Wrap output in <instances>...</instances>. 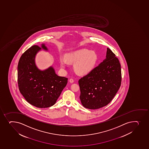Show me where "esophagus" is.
<instances>
[{
	"instance_id": "34e87169",
	"label": "esophagus",
	"mask_w": 149,
	"mask_h": 149,
	"mask_svg": "<svg viewBox=\"0 0 149 149\" xmlns=\"http://www.w3.org/2000/svg\"><path fill=\"white\" fill-rule=\"evenodd\" d=\"M69 81H70L71 83H73L74 82V80L73 79L71 78L69 80Z\"/></svg>"
}]
</instances>
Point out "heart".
Masks as SVG:
<instances>
[{"label": "heart", "instance_id": "heart-1", "mask_svg": "<svg viewBox=\"0 0 149 149\" xmlns=\"http://www.w3.org/2000/svg\"><path fill=\"white\" fill-rule=\"evenodd\" d=\"M66 58L60 57L61 68L65 69L70 63H75L74 68L78 73L86 74L91 72L96 65L98 58L96 53L88 49H82L66 54Z\"/></svg>", "mask_w": 149, "mask_h": 149}]
</instances>
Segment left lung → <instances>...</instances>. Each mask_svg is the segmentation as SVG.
<instances>
[{
  "label": "left lung",
  "mask_w": 149,
  "mask_h": 149,
  "mask_svg": "<svg viewBox=\"0 0 149 149\" xmlns=\"http://www.w3.org/2000/svg\"><path fill=\"white\" fill-rule=\"evenodd\" d=\"M121 78L119 60L107 48L106 59L79 80L81 104L91 109L107 106L119 89Z\"/></svg>",
  "instance_id": "left-lung-1"
}]
</instances>
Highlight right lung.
<instances>
[{
  "instance_id": "1",
  "label": "right lung",
  "mask_w": 149,
  "mask_h": 149,
  "mask_svg": "<svg viewBox=\"0 0 149 149\" xmlns=\"http://www.w3.org/2000/svg\"><path fill=\"white\" fill-rule=\"evenodd\" d=\"M42 48L48 50L45 44L42 47L33 45L22 55L17 66V81L19 90L28 103L45 108L55 104L68 79L57 75L52 66L43 71L38 69L35 58Z\"/></svg>"
}]
</instances>
